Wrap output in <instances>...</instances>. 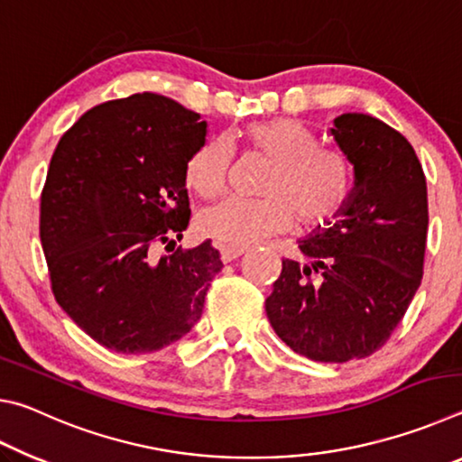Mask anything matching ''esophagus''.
<instances>
[{"label": "esophagus", "mask_w": 462, "mask_h": 462, "mask_svg": "<svg viewBox=\"0 0 462 462\" xmlns=\"http://www.w3.org/2000/svg\"><path fill=\"white\" fill-rule=\"evenodd\" d=\"M245 254V248H230V246H224L220 250V259L222 263H232L234 259H238V256Z\"/></svg>", "instance_id": "1"}]
</instances>
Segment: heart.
I'll return each instance as SVG.
<instances>
[{
	"instance_id": "1",
	"label": "heart",
	"mask_w": 462,
	"mask_h": 462,
	"mask_svg": "<svg viewBox=\"0 0 462 462\" xmlns=\"http://www.w3.org/2000/svg\"><path fill=\"white\" fill-rule=\"evenodd\" d=\"M246 143L273 159L261 183L264 198H228L206 208L198 217L203 236L220 246L242 248L283 232L293 217L303 228L338 217L353 191V177L342 156L319 148L314 130L291 118L253 122ZM234 148L228 138H209L187 165V183L203 198H214L228 185Z\"/></svg>"
}]
</instances>
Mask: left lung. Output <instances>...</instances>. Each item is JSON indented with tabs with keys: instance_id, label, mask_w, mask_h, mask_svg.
I'll use <instances>...</instances> for the list:
<instances>
[{
	"instance_id": "1",
	"label": "left lung",
	"mask_w": 462,
	"mask_h": 462,
	"mask_svg": "<svg viewBox=\"0 0 462 462\" xmlns=\"http://www.w3.org/2000/svg\"><path fill=\"white\" fill-rule=\"evenodd\" d=\"M353 191L334 222L297 240L264 301L273 330L318 363L365 358L389 340L424 273L428 189L411 144L369 114L334 118Z\"/></svg>"
}]
</instances>
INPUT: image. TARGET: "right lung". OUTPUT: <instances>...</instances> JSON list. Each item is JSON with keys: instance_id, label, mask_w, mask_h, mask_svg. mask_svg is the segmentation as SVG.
I'll return each mask as SVG.
<instances>
[{"instance_id": "1", "label": "right lung", "mask_w": 462, "mask_h": 462, "mask_svg": "<svg viewBox=\"0 0 462 462\" xmlns=\"http://www.w3.org/2000/svg\"><path fill=\"white\" fill-rule=\"evenodd\" d=\"M206 136L199 114L134 93L85 112L52 154L41 242L54 300L114 353L183 338L222 271L209 240L175 250L191 216L187 165Z\"/></svg>"}]
</instances>
